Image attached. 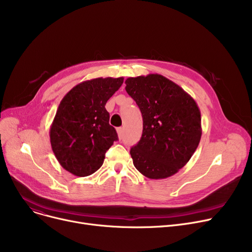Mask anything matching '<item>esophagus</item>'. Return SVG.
Wrapping results in <instances>:
<instances>
[{
	"label": "esophagus",
	"instance_id": "1",
	"mask_svg": "<svg viewBox=\"0 0 252 252\" xmlns=\"http://www.w3.org/2000/svg\"><path fill=\"white\" fill-rule=\"evenodd\" d=\"M116 131H117V135H118L119 140H122L123 137H124V127H117Z\"/></svg>",
	"mask_w": 252,
	"mask_h": 252
}]
</instances>
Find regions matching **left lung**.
<instances>
[{"mask_svg":"<svg viewBox=\"0 0 252 252\" xmlns=\"http://www.w3.org/2000/svg\"><path fill=\"white\" fill-rule=\"evenodd\" d=\"M126 85L143 116L141 140L129 152L135 167L152 180L174 176L199 145V107L187 92L160 74L128 77Z\"/></svg>","mask_w":252,"mask_h":252,"instance_id":"1","label":"left lung"}]
</instances>
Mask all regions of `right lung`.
Instances as JSON below:
<instances>
[{
	"label": "right lung",
	"instance_id": "right-lung-1",
	"mask_svg": "<svg viewBox=\"0 0 252 252\" xmlns=\"http://www.w3.org/2000/svg\"><path fill=\"white\" fill-rule=\"evenodd\" d=\"M124 77H98L73 87L61 100L50 127V142L60 165L77 177L94 174L116 141L106 102Z\"/></svg>",
	"mask_w": 252,
	"mask_h": 252
}]
</instances>
